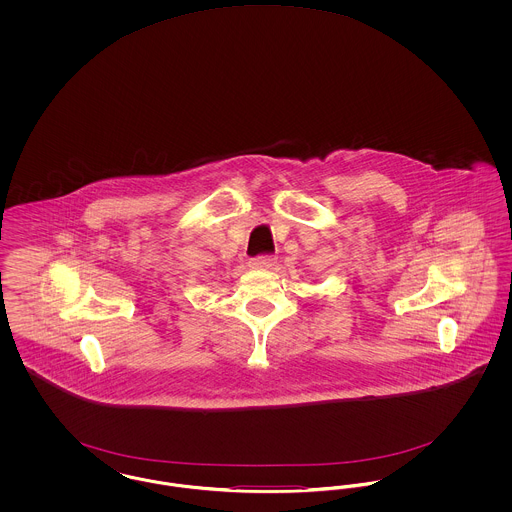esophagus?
I'll use <instances>...</instances> for the list:
<instances>
[{
    "instance_id": "34e87169",
    "label": "esophagus",
    "mask_w": 512,
    "mask_h": 512,
    "mask_svg": "<svg viewBox=\"0 0 512 512\" xmlns=\"http://www.w3.org/2000/svg\"><path fill=\"white\" fill-rule=\"evenodd\" d=\"M274 263H276L274 257L263 255V257H257V259L251 261V268H255V270H270V268L274 267Z\"/></svg>"
}]
</instances>
